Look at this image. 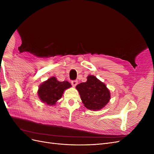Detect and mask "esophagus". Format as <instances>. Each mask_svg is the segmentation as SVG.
<instances>
[{
  "mask_svg": "<svg viewBox=\"0 0 154 154\" xmlns=\"http://www.w3.org/2000/svg\"><path fill=\"white\" fill-rule=\"evenodd\" d=\"M71 84L73 87H75L78 84V81L77 80H73L71 82Z\"/></svg>",
  "mask_w": 154,
  "mask_h": 154,
  "instance_id": "esophagus-1",
  "label": "esophagus"
}]
</instances>
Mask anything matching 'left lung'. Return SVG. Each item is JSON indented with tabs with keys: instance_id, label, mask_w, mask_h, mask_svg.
<instances>
[{
	"instance_id": "left-lung-1",
	"label": "left lung",
	"mask_w": 154,
	"mask_h": 154,
	"mask_svg": "<svg viewBox=\"0 0 154 154\" xmlns=\"http://www.w3.org/2000/svg\"><path fill=\"white\" fill-rule=\"evenodd\" d=\"M76 88L83 105L91 110L103 109L110 99V91L105 83L93 75L88 76L87 82L77 85Z\"/></svg>"
}]
</instances>
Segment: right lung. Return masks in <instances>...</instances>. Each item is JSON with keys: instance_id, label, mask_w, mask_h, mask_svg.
Instances as JSON below:
<instances>
[{"instance_id": "obj_1", "label": "right lung", "mask_w": 154, "mask_h": 154, "mask_svg": "<svg viewBox=\"0 0 154 154\" xmlns=\"http://www.w3.org/2000/svg\"><path fill=\"white\" fill-rule=\"evenodd\" d=\"M71 87V83L67 81L59 82L53 76L41 83L38 95L42 102L49 105H54L61 98L64 91Z\"/></svg>"}]
</instances>
